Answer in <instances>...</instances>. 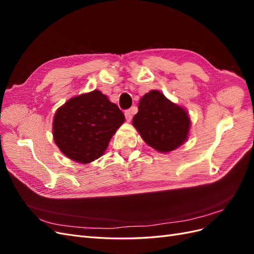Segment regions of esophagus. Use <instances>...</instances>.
Wrapping results in <instances>:
<instances>
[{"label":"esophagus","instance_id":"1","mask_svg":"<svg viewBox=\"0 0 254 254\" xmlns=\"http://www.w3.org/2000/svg\"><path fill=\"white\" fill-rule=\"evenodd\" d=\"M133 110H134V109H133V108H131V109H128V110H126V111H125V118H126L127 122H130V121H131Z\"/></svg>","mask_w":254,"mask_h":254}]
</instances>
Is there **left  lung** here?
Wrapping results in <instances>:
<instances>
[{
    "mask_svg": "<svg viewBox=\"0 0 254 254\" xmlns=\"http://www.w3.org/2000/svg\"><path fill=\"white\" fill-rule=\"evenodd\" d=\"M137 108L132 125L153 149L170 152L188 140L190 121L187 110L172 103L160 91L146 93Z\"/></svg>",
    "mask_w": 254,
    "mask_h": 254,
    "instance_id": "obj_1",
    "label": "left lung"
}]
</instances>
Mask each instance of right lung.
<instances>
[{
	"label": "right lung",
	"instance_id": "right-lung-1",
	"mask_svg": "<svg viewBox=\"0 0 254 254\" xmlns=\"http://www.w3.org/2000/svg\"><path fill=\"white\" fill-rule=\"evenodd\" d=\"M124 122L119 107L94 90L70 98L58 108L53 121L54 141L67 158L90 163L104 155Z\"/></svg>",
	"mask_w": 254,
	"mask_h": 254
}]
</instances>
